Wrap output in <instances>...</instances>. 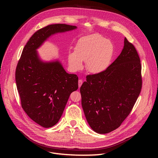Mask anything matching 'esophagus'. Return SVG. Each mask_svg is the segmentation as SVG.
<instances>
[{"label":"esophagus","instance_id":"esophagus-1","mask_svg":"<svg viewBox=\"0 0 158 158\" xmlns=\"http://www.w3.org/2000/svg\"><path fill=\"white\" fill-rule=\"evenodd\" d=\"M78 84H79V87L80 88L81 86V85L82 84V80L79 79V80L78 81Z\"/></svg>","mask_w":158,"mask_h":158}]
</instances>
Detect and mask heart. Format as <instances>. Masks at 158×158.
Returning a JSON list of instances; mask_svg holds the SVG:
<instances>
[{"instance_id":"1","label":"heart","mask_w":158,"mask_h":158,"mask_svg":"<svg viewBox=\"0 0 158 158\" xmlns=\"http://www.w3.org/2000/svg\"><path fill=\"white\" fill-rule=\"evenodd\" d=\"M113 51V45L110 40L99 34H94L80 39L75 47V51L68 52L67 60L73 71L81 69L82 61H85L87 71L97 74L107 68Z\"/></svg>"}]
</instances>
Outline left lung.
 <instances>
[{
    "label": "left lung",
    "instance_id": "1",
    "mask_svg": "<svg viewBox=\"0 0 158 158\" xmlns=\"http://www.w3.org/2000/svg\"><path fill=\"white\" fill-rule=\"evenodd\" d=\"M141 64L134 45L124 38L121 53L99 74L88 75L81 87V104L88 124L99 134L118 128L141 93Z\"/></svg>",
    "mask_w": 158,
    "mask_h": 158
}]
</instances>
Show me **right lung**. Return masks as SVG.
I'll use <instances>...</instances> for the list:
<instances>
[{"instance_id":"1","label":"right lung","mask_w":158,"mask_h":158,"mask_svg":"<svg viewBox=\"0 0 158 158\" xmlns=\"http://www.w3.org/2000/svg\"><path fill=\"white\" fill-rule=\"evenodd\" d=\"M76 28L56 24L38 30L27 42L16 67L15 81L22 107L44 127L58 123L70 94L78 89V77L67 73L59 60L42 61L36 50L52 35Z\"/></svg>"}]
</instances>
